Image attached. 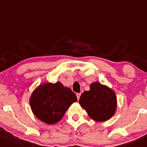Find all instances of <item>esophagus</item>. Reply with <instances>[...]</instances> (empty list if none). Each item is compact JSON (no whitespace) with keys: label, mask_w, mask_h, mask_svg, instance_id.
<instances>
[{"label":"esophagus","mask_w":147,"mask_h":147,"mask_svg":"<svg viewBox=\"0 0 147 147\" xmlns=\"http://www.w3.org/2000/svg\"><path fill=\"white\" fill-rule=\"evenodd\" d=\"M76 96H77L78 100H79V98H80V97H81V93H77L76 94Z\"/></svg>","instance_id":"1"}]
</instances>
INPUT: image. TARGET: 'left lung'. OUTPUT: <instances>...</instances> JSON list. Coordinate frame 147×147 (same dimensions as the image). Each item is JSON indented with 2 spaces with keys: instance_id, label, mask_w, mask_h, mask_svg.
<instances>
[{
  "instance_id": "1",
  "label": "left lung",
  "mask_w": 147,
  "mask_h": 147,
  "mask_svg": "<svg viewBox=\"0 0 147 147\" xmlns=\"http://www.w3.org/2000/svg\"><path fill=\"white\" fill-rule=\"evenodd\" d=\"M79 102L89 116L97 122L107 121L116 111L115 92L98 82L91 84L90 89L82 94Z\"/></svg>"
}]
</instances>
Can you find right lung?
Returning a JSON list of instances; mask_svg holds the SVG:
<instances>
[{"label": "right lung", "mask_w": 147, "mask_h": 147, "mask_svg": "<svg viewBox=\"0 0 147 147\" xmlns=\"http://www.w3.org/2000/svg\"><path fill=\"white\" fill-rule=\"evenodd\" d=\"M77 101L76 94L61 82L44 83L34 89L29 99L33 113L47 124L61 121L68 107Z\"/></svg>", "instance_id": "1"}]
</instances>
